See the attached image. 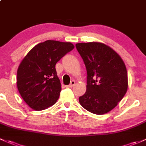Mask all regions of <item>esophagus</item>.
Segmentation results:
<instances>
[{
	"label": "esophagus",
	"mask_w": 146,
	"mask_h": 146,
	"mask_svg": "<svg viewBox=\"0 0 146 146\" xmlns=\"http://www.w3.org/2000/svg\"><path fill=\"white\" fill-rule=\"evenodd\" d=\"M75 83H76V81H75V80H72L71 82H70V85H67V86H66V87H73V85H75Z\"/></svg>",
	"instance_id": "obj_1"
}]
</instances>
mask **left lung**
<instances>
[{
  "instance_id": "obj_1",
  "label": "left lung",
  "mask_w": 146,
  "mask_h": 146,
  "mask_svg": "<svg viewBox=\"0 0 146 146\" xmlns=\"http://www.w3.org/2000/svg\"><path fill=\"white\" fill-rule=\"evenodd\" d=\"M87 69V90L79 97L80 105L96 115L113 110L128 88L125 64L109 46L97 42L76 45Z\"/></svg>"
}]
</instances>
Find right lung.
Wrapping results in <instances>:
<instances>
[{"label": "right lung", "instance_id": "obj_1", "mask_svg": "<svg viewBox=\"0 0 146 146\" xmlns=\"http://www.w3.org/2000/svg\"><path fill=\"white\" fill-rule=\"evenodd\" d=\"M74 48L71 42L46 40L31 49L17 69V85L30 108L42 110L54 105L61 86L55 65Z\"/></svg>", "mask_w": 146, "mask_h": 146}]
</instances>
